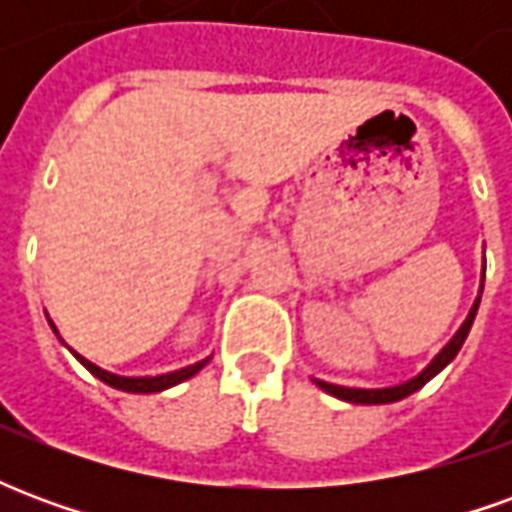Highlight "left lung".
Returning <instances> with one entry per match:
<instances>
[{"instance_id": "8db88e82", "label": "left lung", "mask_w": 512, "mask_h": 512, "mask_svg": "<svg viewBox=\"0 0 512 512\" xmlns=\"http://www.w3.org/2000/svg\"><path fill=\"white\" fill-rule=\"evenodd\" d=\"M483 282H485V260H483V271H480V293H477V299H474L472 310L466 315V321L458 326V332L452 334V340L444 348H441L439 354L430 359L428 367H422L417 376L408 378L403 384L395 386H378V389H365V386H340V384H329V381H321V378H312L315 384L321 386L326 395L337 397V400H345V403H354V406H384V403H397V400H403V397L414 395L417 389L428 384L430 378L439 376L444 367L450 365L452 359L458 356L461 351L463 340H466V334L472 329L474 315H477V307H480V296H483Z\"/></svg>"}]
</instances>
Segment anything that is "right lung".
<instances>
[{
	"instance_id": "obj_1",
	"label": "right lung",
	"mask_w": 512,
	"mask_h": 512,
	"mask_svg": "<svg viewBox=\"0 0 512 512\" xmlns=\"http://www.w3.org/2000/svg\"><path fill=\"white\" fill-rule=\"evenodd\" d=\"M49 326L54 329V334L60 337V332H57V326H54V321L49 318ZM60 343L71 351L79 362H82L90 373H93L98 381H104L106 386H112V389H120V392H131V395H153V392H164V389H169V386H178L180 381H189L191 376H197L202 367L211 362V356H205V359H200V362H194V365H186L180 367V370H172V373H161V376H120V373H112V370H104V367H98L95 362H90L87 356L76 354L71 345L65 343L60 337Z\"/></svg>"
}]
</instances>
